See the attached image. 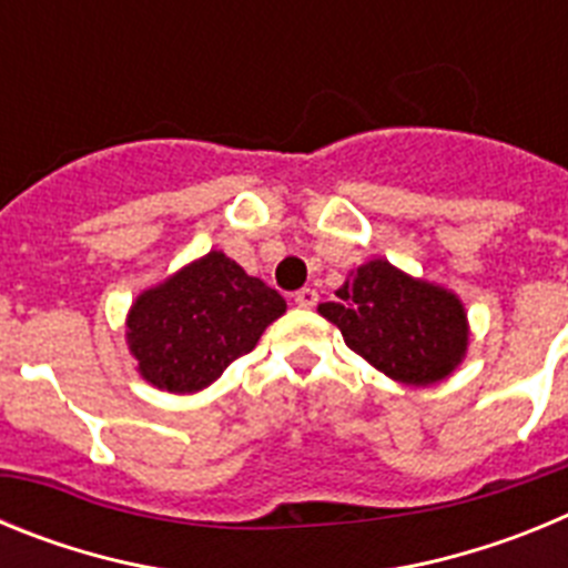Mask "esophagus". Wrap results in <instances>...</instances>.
<instances>
[{
	"label": "esophagus",
	"instance_id": "34e87169",
	"mask_svg": "<svg viewBox=\"0 0 568 568\" xmlns=\"http://www.w3.org/2000/svg\"><path fill=\"white\" fill-rule=\"evenodd\" d=\"M293 301H295V307L313 310L315 304H318V293H315L313 287H304V290H298V293L293 295Z\"/></svg>",
	"mask_w": 568,
	"mask_h": 568
}]
</instances>
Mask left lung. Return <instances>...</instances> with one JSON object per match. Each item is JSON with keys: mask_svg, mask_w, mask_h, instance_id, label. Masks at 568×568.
<instances>
[{"mask_svg": "<svg viewBox=\"0 0 568 568\" xmlns=\"http://www.w3.org/2000/svg\"><path fill=\"white\" fill-rule=\"evenodd\" d=\"M338 301L318 313L346 346L375 369L406 386H429L453 375L469 344L464 304L455 293L373 258L349 273Z\"/></svg>", "mask_w": 568, "mask_h": 568, "instance_id": "1", "label": "left lung"}]
</instances>
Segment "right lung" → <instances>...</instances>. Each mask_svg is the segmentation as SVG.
Instances as JSON below:
<instances>
[{"label": "right lung", "instance_id": "add662e5", "mask_svg": "<svg viewBox=\"0 0 568 568\" xmlns=\"http://www.w3.org/2000/svg\"><path fill=\"white\" fill-rule=\"evenodd\" d=\"M287 301L219 250L144 290L128 313L139 375L168 393H199L258 344Z\"/></svg>", "mask_w": 568, "mask_h": 568}]
</instances>
